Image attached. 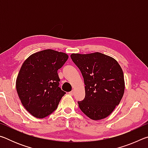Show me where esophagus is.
I'll use <instances>...</instances> for the list:
<instances>
[{"instance_id":"obj_1","label":"esophagus","mask_w":148,"mask_h":148,"mask_svg":"<svg viewBox=\"0 0 148 148\" xmlns=\"http://www.w3.org/2000/svg\"><path fill=\"white\" fill-rule=\"evenodd\" d=\"M69 94L71 95H73L74 94V91H72L71 92H69Z\"/></svg>"}]
</instances>
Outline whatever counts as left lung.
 I'll return each instance as SVG.
<instances>
[{
  "label": "left lung",
  "mask_w": 148,
  "mask_h": 148,
  "mask_svg": "<svg viewBox=\"0 0 148 148\" xmlns=\"http://www.w3.org/2000/svg\"><path fill=\"white\" fill-rule=\"evenodd\" d=\"M71 57L86 85L85 98L77 102L80 110L93 120L108 117L124 93V75L120 65L112 57L99 52L72 53Z\"/></svg>",
  "instance_id": "obj_1"
}]
</instances>
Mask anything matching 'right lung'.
Instances as JSON below:
<instances>
[{"instance_id": "add662e5", "label": "right lung", "mask_w": 148, "mask_h": 148, "mask_svg": "<svg viewBox=\"0 0 148 148\" xmlns=\"http://www.w3.org/2000/svg\"><path fill=\"white\" fill-rule=\"evenodd\" d=\"M68 58L62 52L46 49L31 55L22 64L16 90L23 106L32 116L44 118L57 108L66 94L59 87L57 71Z\"/></svg>"}]
</instances>
